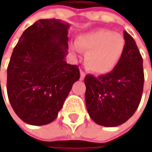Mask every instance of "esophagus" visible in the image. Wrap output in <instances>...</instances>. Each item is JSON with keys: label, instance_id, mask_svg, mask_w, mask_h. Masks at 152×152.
Returning <instances> with one entry per match:
<instances>
[{"label": "esophagus", "instance_id": "34e87169", "mask_svg": "<svg viewBox=\"0 0 152 152\" xmlns=\"http://www.w3.org/2000/svg\"><path fill=\"white\" fill-rule=\"evenodd\" d=\"M85 77H86V74L82 70H80V80H84Z\"/></svg>", "mask_w": 152, "mask_h": 152}]
</instances>
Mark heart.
<instances>
[{
    "label": "heart",
    "mask_w": 152,
    "mask_h": 152,
    "mask_svg": "<svg viewBox=\"0 0 152 152\" xmlns=\"http://www.w3.org/2000/svg\"><path fill=\"white\" fill-rule=\"evenodd\" d=\"M77 46L86 52L87 68L97 74H106L113 70L120 61L125 50V40L118 33L99 29L80 35Z\"/></svg>",
    "instance_id": "b5f03b06"
}]
</instances>
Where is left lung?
Returning <instances> with one entry per match:
<instances>
[{"label":"left lung","mask_w":152,"mask_h":152,"mask_svg":"<svg viewBox=\"0 0 152 152\" xmlns=\"http://www.w3.org/2000/svg\"><path fill=\"white\" fill-rule=\"evenodd\" d=\"M125 50L108 74L86 75V105L90 118L104 127H117L137 110L143 91V60L134 39L125 31Z\"/></svg>","instance_id":"1"}]
</instances>
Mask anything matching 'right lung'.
<instances>
[{"label": "right lung", "mask_w": 152, "mask_h": 152, "mask_svg": "<svg viewBox=\"0 0 152 152\" xmlns=\"http://www.w3.org/2000/svg\"><path fill=\"white\" fill-rule=\"evenodd\" d=\"M70 24L41 19L28 27L15 45L7 68V94L23 122L43 126L54 121L80 77L66 62Z\"/></svg>", "instance_id": "add662e5"}]
</instances>
